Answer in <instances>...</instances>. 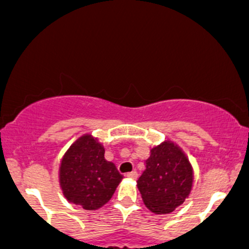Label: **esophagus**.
Returning a JSON list of instances; mask_svg holds the SVG:
<instances>
[{
    "label": "esophagus",
    "mask_w": 249,
    "mask_h": 249,
    "mask_svg": "<svg viewBox=\"0 0 249 249\" xmlns=\"http://www.w3.org/2000/svg\"><path fill=\"white\" fill-rule=\"evenodd\" d=\"M127 177L130 179H136L138 178V172H136V171H133V172L127 173Z\"/></svg>",
    "instance_id": "1"
}]
</instances>
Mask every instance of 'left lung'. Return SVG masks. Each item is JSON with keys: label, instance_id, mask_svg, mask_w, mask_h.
I'll return each instance as SVG.
<instances>
[{"label": "left lung", "instance_id": "1", "mask_svg": "<svg viewBox=\"0 0 249 249\" xmlns=\"http://www.w3.org/2000/svg\"><path fill=\"white\" fill-rule=\"evenodd\" d=\"M192 179L189 160L178 146L166 141L152 149L146 170L136 183L146 207L161 215L183 204L191 191Z\"/></svg>", "mask_w": 249, "mask_h": 249}]
</instances>
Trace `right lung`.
Wrapping results in <instances>:
<instances>
[{
	"label": "right lung",
	"mask_w": 249,
	"mask_h": 249,
	"mask_svg": "<svg viewBox=\"0 0 249 249\" xmlns=\"http://www.w3.org/2000/svg\"><path fill=\"white\" fill-rule=\"evenodd\" d=\"M60 186L66 199L85 210L103 207L113 197L122 176L104 159V148L90 135L79 138L60 164Z\"/></svg>",
	"instance_id": "add662e5"
}]
</instances>
